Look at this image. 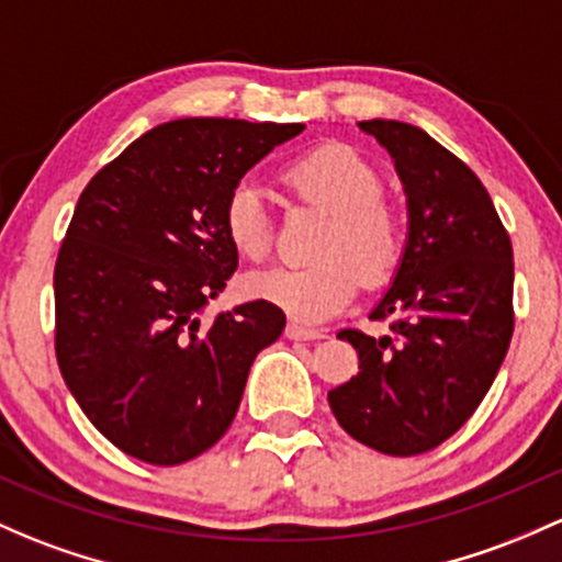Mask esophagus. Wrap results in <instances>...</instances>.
I'll list each match as a JSON object with an SVG mask.
<instances>
[{"mask_svg": "<svg viewBox=\"0 0 562 562\" xmlns=\"http://www.w3.org/2000/svg\"><path fill=\"white\" fill-rule=\"evenodd\" d=\"M285 334H288V339L312 341V339H323V336H326V330H323V328H310V326H301V323H288Z\"/></svg>", "mask_w": 562, "mask_h": 562, "instance_id": "1", "label": "esophagus"}]
</instances>
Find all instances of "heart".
<instances>
[{
	"label": "heart",
	"instance_id": "heart-1",
	"mask_svg": "<svg viewBox=\"0 0 562 562\" xmlns=\"http://www.w3.org/2000/svg\"><path fill=\"white\" fill-rule=\"evenodd\" d=\"M282 180L301 202L330 212L315 250L321 261L247 277V291L301 323H321L352 304L363 277L374 285L393 277L404 256V232L395 212L382 202L385 182L380 172L352 147L323 145L304 153L288 164ZM223 232L247 261L269 256L274 234L256 186L236 182L232 188L223 206Z\"/></svg>",
	"mask_w": 562,
	"mask_h": 562
}]
</instances>
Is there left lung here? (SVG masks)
<instances>
[{"label": "left lung", "instance_id": "left-lung-1", "mask_svg": "<svg viewBox=\"0 0 562 562\" xmlns=\"http://www.w3.org/2000/svg\"><path fill=\"white\" fill-rule=\"evenodd\" d=\"M360 128L393 156L409 239L371 312L390 334L339 330L360 363L328 404L360 445L412 458L460 430L504 363L515 330L512 239L480 177L423 128L380 117Z\"/></svg>", "mask_w": 562, "mask_h": 562}]
</instances>
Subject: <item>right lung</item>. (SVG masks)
Listing matches in <instances>:
<instances>
[{"label":"right lung","mask_w":562,"mask_h":562,"mask_svg":"<svg viewBox=\"0 0 562 562\" xmlns=\"http://www.w3.org/2000/svg\"><path fill=\"white\" fill-rule=\"evenodd\" d=\"M304 123L182 117L142 134L80 193L53 271L56 358L86 417L132 458L177 465L228 430L285 315L250 301L199 321L236 271L223 206Z\"/></svg>","instance_id":"add662e5"}]
</instances>
